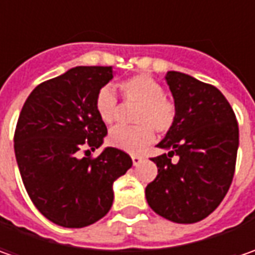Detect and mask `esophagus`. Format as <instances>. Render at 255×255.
Returning a JSON list of instances; mask_svg holds the SVG:
<instances>
[{"label": "esophagus", "mask_w": 255, "mask_h": 255, "mask_svg": "<svg viewBox=\"0 0 255 255\" xmlns=\"http://www.w3.org/2000/svg\"><path fill=\"white\" fill-rule=\"evenodd\" d=\"M143 160V156L140 154H132V162H133V166H137L139 163Z\"/></svg>", "instance_id": "obj_1"}]
</instances>
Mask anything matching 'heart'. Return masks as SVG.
<instances>
[{
  "label": "heart",
  "mask_w": 255,
  "mask_h": 255,
  "mask_svg": "<svg viewBox=\"0 0 255 255\" xmlns=\"http://www.w3.org/2000/svg\"><path fill=\"white\" fill-rule=\"evenodd\" d=\"M123 98L137 102L139 106L133 115L134 126H118L109 133L112 146L125 152H139L154 140L156 130L170 132L177 119V108L173 101L164 96L163 86L152 76L133 75L121 82ZM95 109L101 121L112 125L118 119V98L111 86H103L95 98Z\"/></svg>",
  "instance_id": "obj_1"
}]
</instances>
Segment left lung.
<instances>
[{
  "label": "left lung",
  "instance_id": "obj_1",
  "mask_svg": "<svg viewBox=\"0 0 255 255\" xmlns=\"http://www.w3.org/2000/svg\"><path fill=\"white\" fill-rule=\"evenodd\" d=\"M166 81L177 119L157 144L167 153L152 157L157 176L144 193L154 213L174 223L190 224L216 210L230 189L239 123L216 86L176 71L167 72ZM173 155L178 156L177 162Z\"/></svg>",
  "mask_w": 255,
  "mask_h": 255
}]
</instances>
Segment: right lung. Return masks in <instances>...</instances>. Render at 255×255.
Listing matches in <instances>:
<instances>
[{
	"mask_svg": "<svg viewBox=\"0 0 255 255\" xmlns=\"http://www.w3.org/2000/svg\"><path fill=\"white\" fill-rule=\"evenodd\" d=\"M112 78V66L72 68L38 85L19 113L14 150L22 183L39 213L58 226L101 220L112 207L113 181L132 167L130 156L116 147L81 157L108 134L95 98Z\"/></svg>",
	"mask_w": 255,
	"mask_h": 255,
	"instance_id": "right-lung-1",
	"label": "right lung"
}]
</instances>
